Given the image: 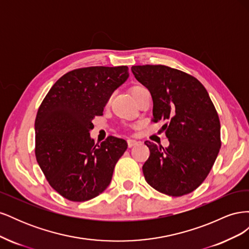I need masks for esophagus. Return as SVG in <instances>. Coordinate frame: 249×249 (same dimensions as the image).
<instances>
[{
  "label": "esophagus",
  "mask_w": 249,
  "mask_h": 249,
  "mask_svg": "<svg viewBox=\"0 0 249 249\" xmlns=\"http://www.w3.org/2000/svg\"><path fill=\"white\" fill-rule=\"evenodd\" d=\"M138 141L136 140H133V139H127V145H129V147H133L135 145L138 144Z\"/></svg>",
  "instance_id": "obj_1"
}]
</instances>
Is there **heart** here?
Returning <instances> with one entry per match:
<instances>
[{
  "mask_svg": "<svg viewBox=\"0 0 249 249\" xmlns=\"http://www.w3.org/2000/svg\"><path fill=\"white\" fill-rule=\"evenodd\" d=\"M142 89H144V87H142V86H139V85H136V86H133L132 88H131V93H132V95L133 96H135L136 95L140 90H142ZM110 102V100L108 101V103Z\"/></svg>",
  "mask_w": 249,
  "mask_h": 249,
  "instance_id": "obj_1",
  "label": "heart"
}]
</instances>
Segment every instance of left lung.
<instances>
[{
    "instance_id": "1",
    "label": "left lung",
    "mask_w": 249,
    "mask_h": 249,
    "mask_svg": "<svg viewBox=\"0 0 249 249\" xmlns=\"http://www.w3.org/2000/svg\"><path fill=\"white\" fill-rule=\"evenodd\" d=\"M132 72L153 97V122L163 129L168 147L150 141L149 158L142 167L148 185L169 196L196 189L208 177L221 146L220 122L201 83L165 65H136Z\"/></svg>"
}]
</instances>
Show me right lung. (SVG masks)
<instances>
[{
    "label": "right lung",
    "instance_id": "obj_1",
    "mask_svg": "<svg viewBox=\"0 0 249 249\" xmlns=\"http://www.w3.org/2000/svg\"><path fill=\"white\" fill-rule=\"evenodd\" d=\"M127 66H90L60 78L35 119L37 163L54 190L71 201H86L106 190L125 140L109 136L100 145L89 132L111 94L129 78Z\"/></svg>",
    "mask_w": 249,
    "mask_h": 249
}]
</instances>
